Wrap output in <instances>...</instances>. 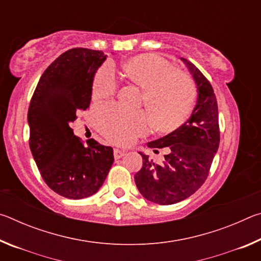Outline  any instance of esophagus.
<instances>
[{
  "mask_svg": "<svg viewBox=\"0 0 261 261\" xmlns=\"http://www.w3.org/2000/svg\"><path fill=\"white\" fill-rule=\"evenodd\" d=\"M126 154L125 151H123V149H120V148H115L114 149V158L116 159V160H118V159L123 158Z\"/></svg>",
  "mask_w": 261,
  "mask_h": 261,
  "instance_id": "obj_1",
  "label": "esophagus"
}]
</instances>
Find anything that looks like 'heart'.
I'll list each match as a JSON object with an SVG mask.
<instances>
[{"label": "heart", "instance_id": "1", "mask_svg": "<svg viewBox=\"0 0 261 261\" xmlns=\"http://www.w3.org/2000/svg\"><path fill=\"white\" fill-rule=\"evenodd\" d=\"M121 73L143 91L141 103L155 131L171 134L187 122L196 98L193 83L187 73L174 69L170 62L154 54H138L124 60L121 63ZM116 90L113 70L107 65L101 67L92 83V98L96 102H103ZM149 120L144 113H127L117 106H106L95 112L101 134L118 144H129L147 134Z\"/></svg>", "mask_w": 261, "mask_h": 261}]
</instances>
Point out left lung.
I'll return each instance as SVG.
<instances>
[{
    "label": "left lung",
    "instance_id": "1",
    "mask_svg": "<svg viewBox=\"0 0 261 261\" xmlns=\"http://www.w3.org/2000/svg\"><path fill=\"white\" fill-rule=\"evenodd\" d=\"M193 74L198 99L188 122L174 132L147 144L167 148L160 165L141 154L143 168L135 175L139 192L159 205H171L187 199L205 183L220 144L218 101L211 83L191 62L182 59Z\"/></svg>",
    "mask_w": 261,
    "mask_h": 261
}]
</instances>
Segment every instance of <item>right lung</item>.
<instances>
[{"mask_svg": "<svg viewBox=\"0 0 261 261\" xmlns=\"http://www.w3.org/2000/svg\"><path fill=\"white\" fill-rule=\"evenodd\" d=\"M105 60L101 50H67L45 70L30 102L29 143L34 161L48 187L69 199L98 192L114 162L112 147L94 139L85 145L70 127L90 106L94 73Z\"/></svg>", "mask_w": 261, "mask_h": 261, "instance_id": "1", "label": "right lung"}]
</instances>
